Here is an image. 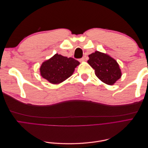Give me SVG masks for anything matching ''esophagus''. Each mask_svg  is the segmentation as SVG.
Wrapping results in <instances>:
<instances>
[{
	"instance_id": "34e87169",
	"label": "esophagus",
	"mask_w": 148,
	"mask_h": 148,
	"mask_svg": "<svg viewBox=\"0 0 148 148\" xmlns=\"http://www.w3.org/2000/svg\"><path fill=\"white\" fill-rule=\"evenodd\" d=\"M84 60V57H82V59H79V61L80 62H83V61Z\"/></svg>"
}]
</instances>
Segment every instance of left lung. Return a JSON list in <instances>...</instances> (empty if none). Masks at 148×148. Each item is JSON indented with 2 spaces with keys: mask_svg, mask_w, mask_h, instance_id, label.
<instances>
[{
  "mask_svg": "<svg viewBox=\"0 0 148 148\" xmlns=\"http://www.w3.org/2000/svg\"><path fill=\"white\" fill-rule=\"evenodd\" d=\"M88 63L95 70L96 77L104 83L112 85L122 76L118 63L106 53L96 51L89 55Z\"/></svg>",
  "mask_w": 148,
  "mask_h": 148,
  "instance_id": "8db88e82",
  "label": "left lung"
}]
</instances>
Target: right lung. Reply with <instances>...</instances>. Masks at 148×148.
<instances>
[{
  "instance_id": "1",
  "label": "right lung",
  "mask_w": 148,
  "mask_h": 148,
  "mask_svg": "<svg viewBox=\"0 0 148 148\" xmlns=\"http://www.w3.org/2000/svg\"><path fill=\"white\" fill-rule=\"evenodd\" d=\"M79 62L73 58H68L56 53L44 62L40 67L42 77L52 84H59L72 75Z\"/></svg>"
}]
</instances>
